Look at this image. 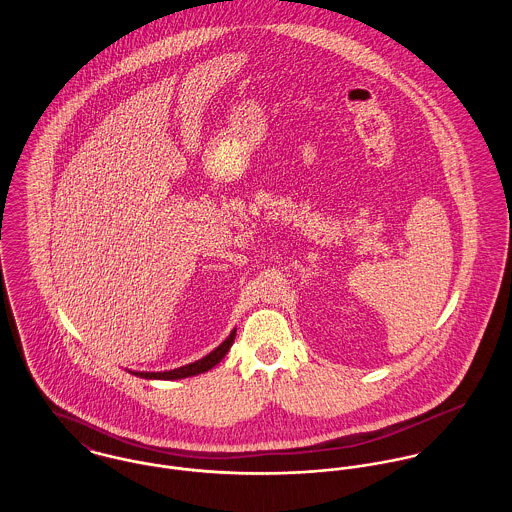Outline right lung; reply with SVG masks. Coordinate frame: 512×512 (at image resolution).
<instances>
[{"instance_id":"add662e5","label":"right lung","mask_w":512,"mask_h":512,"mask_svg":"<svg viewBox=\"0 0 512 512\" xmlns=\"http://www.w3.org/2000/svg\"><path fill=\"white\" fill-rule=\"evenodd\" d=\"M234 337H236V329L220 343L219 347L215 351H211L207 357L191 363V365L179 366V368H173V370H163V372H132L136 376H142V378H155V380H177V378H187V376H195V374H201V372H207L211 370L213 366L219 365L220 361L224 359V355L230 351L232 343H234Z\"/></svg>"}]
</instances>
